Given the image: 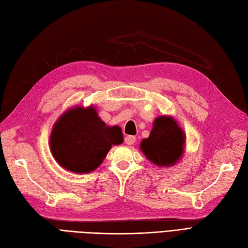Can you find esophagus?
<instances>
[{
  "label": "esophagus",
  "instance_id": "1",
  "mask_svg": "<svg viewBox=\"0 0 248 248\" xmlns=\"http://www.w3.org/2000/svg\"><path fill=\"white\" fill-rule=\"evenodd\" d=\"M135 140H136V138H135V136H131V135H129V136H126L125 138H124V142L128 144V145H131V144H133L135 142Z\"/></svg>",
  "mask_w": 248,
  "mask_h": 248
}]
</instances>
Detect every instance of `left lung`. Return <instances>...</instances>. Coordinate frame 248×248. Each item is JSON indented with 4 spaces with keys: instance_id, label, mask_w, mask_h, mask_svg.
Masks as SVG:
<instances>
[{
    "instance_id": "8db88e82",
    "label": "left lung",
    "mask_w": 248,
    "mask_h": 248,
    "mask_svg": "<svg viewBox=\"0 0 248 248\" xmlns=\"http://www.w3.org/2000/svg\"><path fill=\"white\" fill-rule=\"evenodd\" d=\"M186 136L172 117L155 119L150 136L143 139L140 149L145 157L159 167L173 166L180 159Z\"/></svg>"
}]
</instances>
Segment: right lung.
I'll return each mask as SVG.
<instances>
[{
    "instance_id": "right-lung-1",
    "label": "right lung",
    "mask_w": 248,
    "mask_h": 248,
    "mask_svg": "<svg viewBox=\"0 0 248 248\" xmlns=\"http://www.w3.org/2000/svg\"><path fill=\"white\" fill-rule=\"evenodd\" d=\"M123 141L118 125H106L93 107H78L63 113L55 123L50 148L62 168L74 173H89L100 166L113 144Z\"/></svg>"
}]
</instances>
